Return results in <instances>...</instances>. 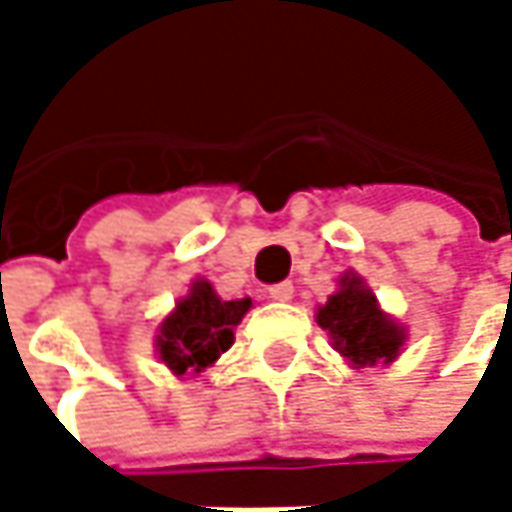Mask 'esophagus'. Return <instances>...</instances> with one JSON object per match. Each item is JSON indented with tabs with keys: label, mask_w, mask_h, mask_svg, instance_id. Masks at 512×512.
<instances>
[{
	"label": "esophagus",
	"mask_w": 512,
	"mask_h": 512,
	"mask_svg": "<svg viewBox=\"0 0 512 512\" xmlns=\"http://www.w3.org/2000/svg\"><path fill=\"white\" fill-rule=\"evenodd\" d=\"M269 299H275V302H287V299H293V284H290V281H278V284H272V287H269Z\"/></svg>",
	"instance_id": "obj_1"
}]
</instances>
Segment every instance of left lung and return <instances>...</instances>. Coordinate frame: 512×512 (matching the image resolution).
<instances>
[{
	"instance_id": "1",
	"label": "left lung",
	"mask_w": 512,
	"mask_h": 512,
	"mask_svg": "<svg viewBox=\"0 0 512 512\" xmlns=\"http://www.w3.org/2000/svg\"><path fill=\"white\" fill-rule=\"evenodd\" d=\"M317 323L332 335L335 350L356 367L391 361L403 347V329L379 311L376 296L361 284L358 275L341 278V290L320 305Z\"/></svg>"
}]
</instances>
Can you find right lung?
Returning a JSON list of instances; mask_svg holds the SVG:
<instances>
[{"instance_id": "obj_1", "label": "right lung", "mask_w": 512, "mask_h": 512, "mask_svg": "<svg viewBox=\"0 0 512 512\" xmlns=\"http://www.w3.org/2000/svg\"><path fill=\"white\" fill-rule=\"evenodd\" d=\"M252 299L222 302L207 281H195L156 335L159 358L177 373H201L234 344V326L246 317Z\"/></svg>"}]
</instances>
